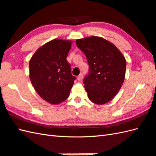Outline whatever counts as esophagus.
Returning a JSON list of instances; mask_svg holds the SVG:
<instances>
[{"label":"esophagus","instance_id":"esophagus-1","mask_svg":"<svg viewBox=\"0 0 156 156\" xmlns=\"http://www.w3.org/2000/svg\"><path fill=\"white\" fill-rule=\"evenodd\" d=\"M83 78H84V76H83V74H80V75H79V76H78L77 79H78V81H82V79H83Z\"/></svg>","mask_w":156,"mask_h":156}]
</instances>
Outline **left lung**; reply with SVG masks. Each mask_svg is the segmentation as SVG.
Returning a JSON list of instances; mask_svg holds the SVG:
<instances>
[{
	"instance_id": "left-lung-1",
	"label": "left lung",
	"mask_w": 156,
	"mask_h": 156,
	"mask_svg": "<svg viewBox=\"0 0 156 156\" xmlns=\"http://www.w3.org/2000/svg\"><path fill=\"white\" fill-rule=\"evenodd\" d=\"M76 44L85 54L89 66L83 80L88 98L97 105L107 103L118 93L124 82V56L113 44L99 37L77 39Z\"/></svg>"
}]
</instances>
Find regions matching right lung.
Masks as SVG:
<instances>
[{
    "label": "right lung",
    "instance_id": "right-lung-1",
    "mask_svg": "<svg viewBox=\"0 0 156 156\" xmlns=\"http://www.w3.org/2000/svg\"><path fill=\"white\" fill-rule=\"evenodd\" d=\"M72 42L54 39L39 48L29 62V78L35 90L49 103L68 98L76 79L66 59Z\"/></svg>",
    "mask_w": 156,
    "mask_h": 156
}]
</instances>
